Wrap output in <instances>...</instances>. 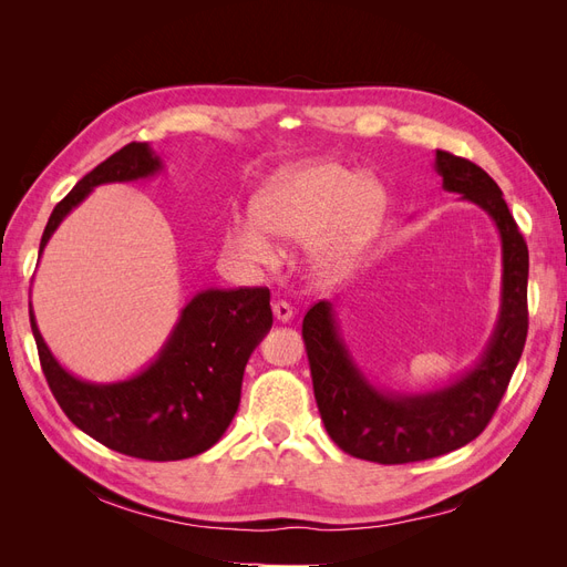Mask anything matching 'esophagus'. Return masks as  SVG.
<instances>
[{
	"instance_id": "34e87169",
	"label": "esophagus",
	"mask_w": 567,
	"mask_h": 567,
	"mask_svg": "<svg viewBox=\"0 0 567 567\" xmlns=\"http://www.w3.org/2000/svg\"><path fill=\"white\" fill-rule=\"evenodd\" d=\"M271 312H274V317H277V321H281V323L293 319V307H290L284 300H274L271 302Z\"/></svg>"
}]
</instances>
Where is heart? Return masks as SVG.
<instances>
[{"mask_svg": "<svg viewBox=\"0 0 567 567\" xmlns=\"http://www.w3.org/2000/svg\"><path fill=\"white\" fill-rule=\"evenodd\" d=\"M385 186L338 161H302L277 169L252 198V219L231 234V244L252 260L279 255L270 241L300 246L317 279L338 281L359 265L388 217Z\"/></svg>", "mask_w": 567, "mask_h": 567, "instance_id": "heart-1", "label": "heart"}]
</instances>
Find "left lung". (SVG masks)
Segmentation results:
<instances>
[{
  "label": "left lung",
  "instance_id": "obj_1",
  "mask_svg": "<svg viewBox=\"0 0 567 567\" xmlns=\"http://www.w3.org/2000/svg\"><path fill=\"white\" fill-rule=\"evenodd\" d=\"M444 192L483 208L502 241L499 315L477 362L454 381L421 392L375 385L340 333L331 300L302 319L321 421L342 452L375 463H409L454 452L485 431L499 406L527 338L529 255L502 188L475 163L435 151Z\"/></svg>",
  "mask_w": 567,
  "mask_h": 567
}]
</instances>
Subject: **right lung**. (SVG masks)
<instances>
[{
	"label": "right lung",
	"mask_w": 567,
	"mask_h": 567,
	"mask_svg": "<svg viewBox=\"0 0 567 567\" xmlns=\"http://www.w3.org/2000/svg\"><path fill=\"white\" fill-rule=\"evenodd\" d=\"M163 158L148 144H127L84 175L51 213L49 238L101 184L156 177ZM30 326L42 371L56 402L82 433L109 450L146 461L196 456L225 435L238 402L252 350L271 329L267 288H205L186 300L167 340L130 379L92 383L59 364L44 342L30 305Z\"/></svg>",
	"instance_id": "add662e5"
}]
</instances>
